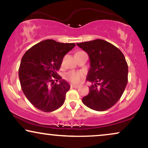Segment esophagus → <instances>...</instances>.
Listing matches in <instances>:
<instances>
[{
    "label": "esophagus",
    "instance_id": "obj_1",
    "mask_svg": "<svg viewBox=\"0 0 148 148\" xmlns=\"http://www.w3.org/2000/svg\"><path fill=\"white\" fill-rule=\"evenodd\" d=\"M71 88H77L78 87H79V85H77V84H71Z\"/></svg>",
    "mask_w": 148,
    "mask_h": 148
}]
</instances>
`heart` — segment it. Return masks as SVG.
I'll return each mask as SVG.
<instances>
[{
    "label": "heart",
    "mask_w": 148,
    "mask_h": 148,
    "mask_svg": "<svg viewBox=\"0 0 148 148\" xmlns=\"http://www.w3.org/2000/svg\"><path fill=\"white\" fill-rule=\"evenodd\" d=\"M64 77L66 79L69 80L71 82L77 84L79 83L83 77V73L79 71H70L65 74Z\"/></svg>",
    "instance_id": "1"
}]
</instances>
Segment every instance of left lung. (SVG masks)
Instances as JSON below:
<instances>
[{
  "mask_svg": "<svg viewBox=\"0 0 148 148\" xmlns=\"http://www.w3.org/2000/svg\"><path fill=\"white\" fill-rule=\"evenodd\" d=\"M77 45L90 58L86 80L92 84L82 102L94 110H106L119 100L127 85L128 67L124 56L115 46L101 39Z\"/></svg>",
  "mask_w": 148,
  "mask_h": 148,
  "instance_id": "8db88e82",
  "label": "left lung"
}]
</instances>
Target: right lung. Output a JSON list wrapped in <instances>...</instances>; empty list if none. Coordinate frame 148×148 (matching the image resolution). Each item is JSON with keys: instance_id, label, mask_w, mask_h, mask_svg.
<instances>
[{"instance_id": "1", "label": "right lung", "mask_w": 148, "mask_h": 148, "mask_svg": "<svg viewBox=\"0 0 148 148\" xmlns=\"http://www.w3.org/2000/svg\"><path fill=\"white\" fill-rule=\"evenodd\" d=\"M75 46L45 40L24 54L18 75L21 88L30 103L43 112H53L63 105L70 85L58 75L63 58ZM59 81L55 83L54 79Z\"/></svg>"}]
</instances>
